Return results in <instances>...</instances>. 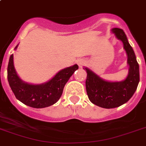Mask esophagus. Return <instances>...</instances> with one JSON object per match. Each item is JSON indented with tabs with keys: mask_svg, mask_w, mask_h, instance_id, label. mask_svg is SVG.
Masks as SVG:
<instances>
[{
	"mask_svg": "<svg viewBox=\"0 0 146 146\" xmlns=\"http://www.w3.org/2000/svg\"><path fill=\"white\" fill-rule=\"evenodd\" d=\"M77 63H78V65H79V66H82V65L85 64V60L83 59H80V60H78Z\"/></svg>",
	"mask_w": 146,
	"mask_h": 146,
	"instance_id": "obj_1",
	"label": "esophagus"
}]
</instances>
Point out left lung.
<instances>
[{"label":"left lung","mask_w":146,"mask_h":146,"mask_svg":"<svg viewBox=\"0 0 146 146\" xmlns=\"http://www.w3.org/2000/svg\"><path fill=\"white\" fill-rule=\"evenodd\" d=\"M112 33L122 41L127 54V64L129 66L127 77L121 82H108L89 69H84L87 72L86 88L89 99L94 104L104 108H117L128 102L135 93L139 82V64L124 32L121 29L113 28Z\"/></svg>","instance_id":"obj_1"}]
</instances>
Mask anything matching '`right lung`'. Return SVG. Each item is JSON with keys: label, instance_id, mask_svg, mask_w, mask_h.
I'll list each match as a JSON object with an SVG mask.
<instances>
[{"label": "right lung", "instance_id": "obj_1", "mask_svg": "<svg viewBox=\"0 0 146 146\" xmlns=\"http://www.w3.org/2000/svg\"><path fill=\"white\" fill-rule=\"evenodd\" d=\"M78 68L77 64H75L61 70L45 83L29 84L20 80L17 75L13 65V55L11 54L7 66V80L13 92L19 101L32 108H43L55 104L60 99L64 86Z\"/></svg>", "mask_w": 146, "mask_h": 146}]
</instances>
